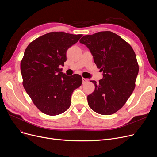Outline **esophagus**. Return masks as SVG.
Instances as JSON below:
<instances>
[{"label":"esophagus","mask_w":157,"mask_h":157,"mask_svg":"<svg viewBox=\"0 0 157 157\" xmlns=\"http://www.w3.org/2000/svg\"><path fill=\"white\" fill-rule=\"evenodd\" d=\"M82 79H83V83L84 84V83H86V82L88 81V79H86V78H82Z\"/></svg>","instance_id":"esophagus-1"}]
</instances>
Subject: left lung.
Listing matches in <instances>:
<instances>
[{"label": "left lung", "instance_id": "left-lung-1", "mask_svg": "<svg viewBox=\"0 0 157 157\" xmlns=\"http://www.w3.org/2000/svg\"><path fill=\"white\" fill-rule=\"evenodd\" d=\"M79 42L90 49L97 68L103 72L98 84L90 81L95 90L87 97L88 105L101 114L116 113L136 86L139 65L134 51L125 40L110 31L85 36Z\"/></svg>", "mask_w": 157, "mask_h": 157}]
</instances>
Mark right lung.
Here are the masks:
<instances>
[{"mask_svg":"<svg viewBox=\"0 0 157 157\" xmlns=\"http://www.w3.org/2000/svg\"><path fill=\"white\" fill-rule=\"evenodd\" d=\"M82 36L49 32L32 41L25 51L20 63L23 85L33 103L46 114L67 111L74 90L82 84L79 74L67 76L60 69L67 60L68 48Z\"/></svg>","mask_w":157,"mask_h":157,"instance_id":"1","label":"right lung"}]
</instances>
